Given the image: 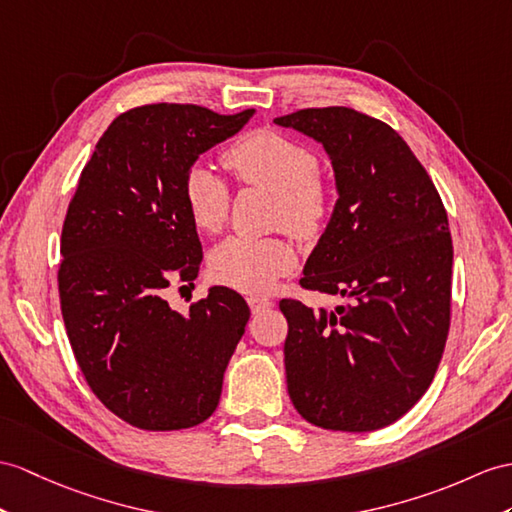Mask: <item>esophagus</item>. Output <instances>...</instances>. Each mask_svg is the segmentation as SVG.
<instances>
[{
  "mask_svg": "<svg viewBox=\"0 0 512 512\" xmlns=\"http://www.w3.org/2000/svg\"><path fill=\"white\" fill-rule=\"evenodd\" d=\"M247 304H249V308H252V313H260V310H267L273 306L271 299L263 297V295H249Z\"/></svg>",
  "mask_w": 512,
  "mask_h": 512,
  "instance_id": "obj_1",
  "label": "esophagus"
}]
</instances>
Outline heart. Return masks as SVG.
Wrapping results in <instances>:
<instances>
[{
    "label": "heart",
    "mask_w": 512,
    "mask_h": 512,
    "mask_svg": "<svg viewBox=\"0 0 512 512\" xmlns=\"http://www.w3.org/2000/svg\"><path fill=\"white\" fill-rule=\"evenodd\" d=\"M223 162L236 178L276 195V219L297 236L313 234L328 210V191L308 147L273 130H256L228 147ZM228 189L213 171L195 165L184 178V204L197 230L215 234L228 217ZM295 267L289 241L230 236L210 254L215 280L232 289L269 291Z\"/></svg>",
    "instance_id": "1"
}]
</instances>
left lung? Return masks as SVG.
<instances>
[{"label": "left lung", "mask_w": 512, "mask_h": 512, "mask_svg": "<svg viewBox=\"0 0 512 512\" xmlns=\"http://www.w3.org/2000/svg\"><path fill=\"white\" fill-rule=\"evenodd\" d=\"M328 154L336 204L304 265V289L341 295L313 310L282 299L286 384L313 426H389L428 391L450 330L454 249L439 193L406 141L330 106L273 119Z\"/></svg>", "instance_id": "obj_1"}]
</instances>
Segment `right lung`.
Instances as JSON below:
<instances>
[{
	"mask_svg": "<svg viewBox=\"0 0 512 512\" xmlns=\"http://www.w3.org/2000/svg\"><path fill=\"white\" fill-rule=\"evenodd\" d=\"M254 112L134 108L110 123L82 169L62 226V319L86 382L130 426L193 428L219 404L249 306L228 286H210L178 313L165 289L195 280L202 265L186 173Z\"/></svg>",
	"mask_w": 512,
	"mask_h": 512,
	"instance_id": "add662e5",
	"label": "right lung"
}]
</instances>
